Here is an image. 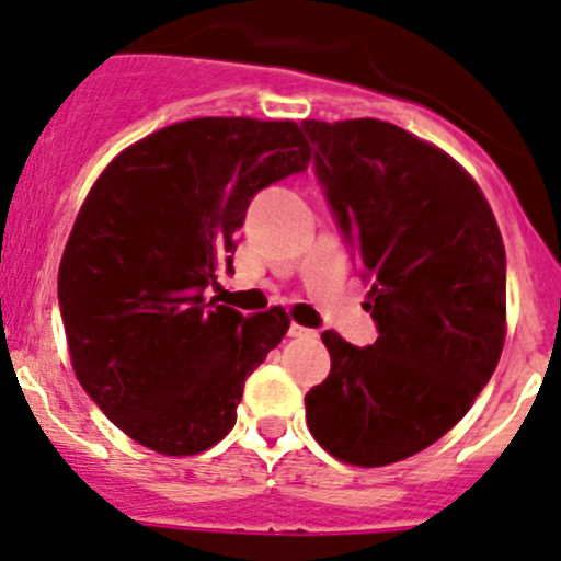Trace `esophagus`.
Listing matches in <instances>:
<instances>
[{"mask_svg": "<svg viewBox=\"0 0 561 561\" xmlns=\"http://www.w3.org/2000/svg\"><path fill=\"white\" fill-rule=\"evenodd\" d=\"M288 335H291V337H316V332L308 330V327L291 324V327H288Z\"/></svg>", "mask_w": 561, "mask_h": 561, "instance_id": "1", "label": "esophagus"}]
</instances>
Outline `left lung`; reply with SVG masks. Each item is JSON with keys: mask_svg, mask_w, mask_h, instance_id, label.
<instances>
[{"mask_svg": "<svg viewBox=\"0 0 561 561\" xmlns=\"http://www.w3.org/2000/svg\"><path fill=\"white\" fill-rule=\"evenodd\" d=\"M302 130L379 330L365 348L321 332L332 368L305 396V420L337 461L387 467L442 439L496 370L502 234L467 171L403 127L305 119Z\"/></svg>", "mask_w": 561, "mask_h": 561, "instance_id": "left-lung-1", "label": "left lung"}]
</instances>
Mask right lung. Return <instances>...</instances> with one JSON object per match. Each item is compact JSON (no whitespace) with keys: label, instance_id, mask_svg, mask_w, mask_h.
Here are the masks:
<instances>
[{"label":"right lung","instance_id":"add662e5","mask_svg":"<svg viewBox=\"0 0 561 561\" xmlns=\"http://www.w3.org/2000/svg\"><path fill=\"white\" fill-rule=\"evenodd\" d=\"M308 163L294 122L202 116L98 176L59 264V310L81 387L133 442L196 456L234 428L245 379L288 316H242L204 288L231 267L253 196Z\"/></svg>","mask_w":561,"mask_h":561}]
</instances>
